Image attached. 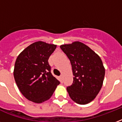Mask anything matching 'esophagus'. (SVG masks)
Here are the masks:
<instances>
[{
    "label": "esophagus",
    "mask_w": 122,
    "mask_h": 122,
    "mask_svg": "<svg viewBox=\"0 0 122 122\" xmlns=\"http://www.w3.org/2000/svg\"><path fill=\"white\" fill-rule=\"evenodd\" d=\"M59 78H60V80H61V81H62V80H63V75H61V76H59Z\"/></svg>",
    "instance_id": "34e87169"
}]
</instances>
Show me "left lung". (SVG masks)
Wrapping results in <instances>:
<instances>
[{"label":"left lung","mask_w":122,"mask_h":122,"mask_svg":"<svg viewBox=\"0 0 122 122\" xmlns=\"http://www.w3.org/2000/svg\"><path fill=\"white\" fill-rule=\"evenodd\" d=\"M60 47L71 64L73 81L67 87L70 98L79 104H86L96 98L102 86L105 75L100 57L83 43L76 41Z\"/></svg>","instance_id":"1"}]
</instances>
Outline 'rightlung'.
Returning a JSON list of instances; mask_svg holds the SVG:
<instances>
[{
  "label": "right lung",
  "mask_w": 122,
  "mask_h": 122,
  "mask_svg": "<svg viewBox=\"0 0 122 122\" xmlns=\"http://www.w3.org/2000/svg\"><path fill=\"white\" fill-rule=\"evenodd\" d=\"M57 46L35 42L18 55L14 77L18 89L28 100L42 103L51 98L60 82L52 75L48 63Z\"/></svg>",
  "instance_id": "obj_1"
}]
</instances>
